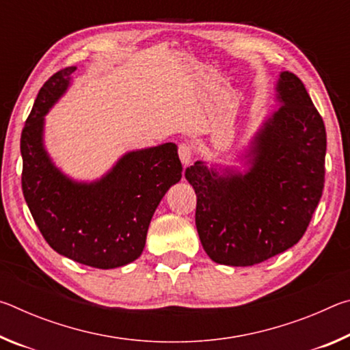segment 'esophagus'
Instances as JSON below:
<instances>
[{
  "instance_id": "1",
  "label": "esophagus",
  "mask_w": 350,
  "mask_h": 350,
  "mask_svg": "<svg viewBox=\"0 0 350 350\" xmlns=\"http://www.w3.org/2000/svg\"><path fill=\"white\" fill-rule=\"evenodd\" d=\"M177 151H179V157H180V162L183 163V167H188L193 161V148L188 144H180L179 150Z\"/></svg>"
}]
</instances>
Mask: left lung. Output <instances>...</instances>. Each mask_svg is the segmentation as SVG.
<instances>
[{"label": "left lung", "mask_w": 350, "mask_h": 350, "mask_svg": "<svg viewBox=\"0 0 350 350\" xmlns=\"http://www.w3.org/2000/svg\"><path fill=\"white\" fill-rule=\"evenodd\" d=\"M276 91L282 106L254 139L248 173L219 176L202 162L185 170L200 242L217 264L245 267L293 247L323 196V117L295 74L282 72Z\"/></svg>", "instance_id": "obj_1"}]
</instances>
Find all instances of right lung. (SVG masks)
<instances>
[{
    "mask_svg": "<svg viewBox=\"0 0 350 350\" xmlns=\"http://www.w3.org/2000/svg\"><path fill=\"white\" fill-rule=\"evenodd\" d=\"M75 66L58 70L41 88L21 133V188L35 224L57 253L96 269H116L144 252L148 227L165 193L180 180L174 144L123 156L94 183L58 171L43 148V116L66 91Z\"/></svg>",
    "mask_w": 350,
    "mask_h": 350,
    "instance_id": "add662e5",
    "label": "right lung"
}]
</instances>
